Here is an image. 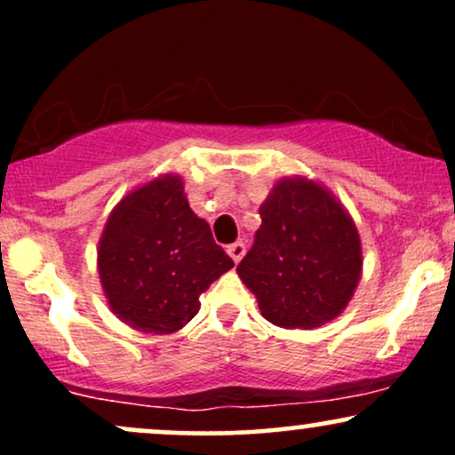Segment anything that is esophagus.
<instances>
[{"label": "esophagus", "mask_w": 455, "mask_h": 455, "mask_svg": "<svg viewBox=\"0 0 455 455\" xmlns=\"http://www.w3.org/2000/svg\"><path fill=\"white\" fill-rule=\"evenodd\" d=\"M227 252H228V257L235 260V263H239V260H242L243 254H245V245H243V242H235V243L228 245Z\"/></svg>", "instance_id": "1"}]
</instances>
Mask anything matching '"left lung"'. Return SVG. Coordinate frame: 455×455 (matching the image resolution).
Returning a JSON list of instances; mask_svg holds the SVG:
<instances>
[{
  "label": "left lung",
  "instance_id": "obj_1",
  "mask_svg": "<svg viewBox=\"0 0 455 455\" xmlns=\"http://www.w3.org/2000/svg\"><path fill=\"white\" fill-rule=\"evenodd\" d=\"M254 245L237 265L260 315L286 329H315L344 312L362 280L355 220L336 195L304 175L275 181Z\"/></svg>",
  "mask_w": 455,
  "mask_h": 455
}]
</instances>
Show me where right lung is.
Segmentation results:
<instances>
[{"mask_svg": "<svg viewBox=\"0 0 455 455\" xmlns=\"http://www.w3.org/2000/svg\"><path fill=\"white\" fill-rule=\"evenodd\" d=\"M184 188L177 173L132 188L108 213L98 242L107 304L137 331H180L196 316L201 293L233 267Z\"/></svg>", "mask_w": 455, "mask_h": 455, "instance_id": "obj_1", "label": "right lung"}]
</instances>
